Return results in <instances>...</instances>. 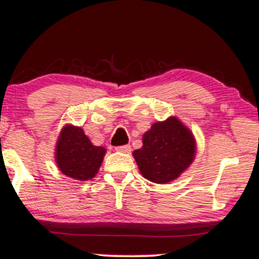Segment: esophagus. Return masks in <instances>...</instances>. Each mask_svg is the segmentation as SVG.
<instances>
[{
	"mask_svg": "<svg viewBox=\"0 0 259 259\" xmlns=\"http://www.w3.org/2000/svg\"><path fill=\"white\" fill-rule=\"evenodd\" d=\"M116 151H118V152H124V153H128L130 151H131V146H130V145L118 146V147H116Z\"/></svg>",
	"mask_w": 259,
	"mask_h": 259,
	"instance_id": "obj_1",
	"label": "esophagus"
}]
</instances>
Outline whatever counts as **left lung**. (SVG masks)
Masks as SVG:
<instances>
[{
  "mask_svg": "<svg viewBox=\"0 0 259 259\" xmlns=\"http://www.w3.org/2000/svg\"><path fill=\"white\" fill-rule=\"evenodd\" d=\"M142 143L140 150L133 151V157L143 178L156 184L178 179L195 157V138L176 117L153 123Z\"/></svg>",
  "mask_w": 259,
  "mask_h": 259,
  "instance_id": "1",
  "label": "left lung"
}]
</instances>
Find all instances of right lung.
I'll list each match as a JSON object with an SVG mask.
<instances>
[{"mask_svg": "<svg viewBox=\"0 0 259 259\" xmlns=\"http://www.w3.org/2000/svg\"><path fill=\"white\" fill-rule=\"evenodd\" d=\"M106 148L94 146L80 127L66 124L55 148V161L64 175L75 180H91L98 172Z\"/></svg>", "mask_w": 259, "mask_h": 259, "instance_id": "add662e5", "label": "right lung"}]
</instances>
